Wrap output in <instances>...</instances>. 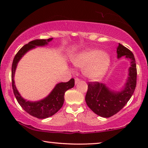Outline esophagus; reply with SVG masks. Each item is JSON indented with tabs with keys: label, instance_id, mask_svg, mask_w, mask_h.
<instances>
[{
	"label": "esophagus",
	"instance_id": "esophagus-1",
	"mask_svg": "<svg viewBox=\"0 0 148 148\" xmlns=\"http://www.w3.org/2000/svg\"><path fill=\"white\" fill-rule=\"evenodd\" d=\"M79 82H80V79L79 78H77V77H76V78H75V84H77Z\"/></svg>",
	"mask_w": 148,
	"mask_h": 148
}]
</instances>
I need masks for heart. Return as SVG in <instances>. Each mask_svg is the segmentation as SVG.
Masks as SVG:
<instances>
[{"mask_svg":"<svg viewBox=\"0 0 148 148\" xmlns=\"http://www.w3.org/2000/svg\"><path fill=\"white\" fill-rule=\"evenodd\" d=\"M77 67L84 69L85 75L91 79H99L106 74L111 63V57L102 50L92 49L82 51L72 59Z\"/></svg>","mask_w":148,"mask_h":148,"instance_id":"heart-1","label":"heart"}]
</instances>
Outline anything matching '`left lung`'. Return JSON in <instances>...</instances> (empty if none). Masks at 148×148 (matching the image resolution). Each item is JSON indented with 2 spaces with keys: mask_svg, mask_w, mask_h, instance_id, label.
Masks as SVG:
<instances>
[{
  "mask_svg": "<svg viewBox=\"0 0 148 148\" xmlns=\"http://www.w3.org/2000/svg\"><path fill=\"white\" fill-rule=\"evenodd\" d=\"M117 58L125 56L131 61L129 77L121 91L110 90L106 85L98 82H89L86 95L87 105L99 116L110 117L119 112L133 95L136 86V64L132 51L119 44L117 48Z\"/></svg>",
  "mask_w": 148,
  "mask_h": 148,
  "instance_id": "8db88e82",
  "label": "left lung"
}]
</instances>
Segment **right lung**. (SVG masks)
Here are the masks:
<instances>
[{
    "instance_id": "add662e5",
    "label": "right lung",
    "mask_w": 148,
    "mask_h": 148,
    "mask_svg": "<svg viewBox=\"0 0 148 148\" xmlns=\"http://www.w3.org/2000/svg\"><path fill=\"white\" fill-rule=\"evenodd\" d=\"M53 38L49 39H37L31 41L21 47L15 56L12 66V84L14 94L17 102L25 111L31 116L38 119H45L52 116L61 108L64 101V93L67 90L74 86V79L72 78L68 82L57 84L52 91L46 98L39 101L31 102L25 100L16 89L14 82V75L17 63L27 51L36 46L47 45Z\"/></svg>"
}]
</instances>
